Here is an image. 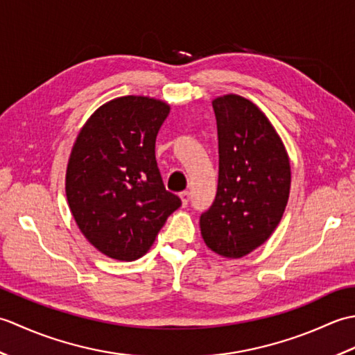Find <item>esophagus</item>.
<instances>
[{"label": "esophagus", "mask_w": 355, "mask_h": 355, "mask_svg": "<svg viewBox=\"0 0 355 355\" xmlns=\"http://www.w3.org/2000/svg\"><path fill=\"white\" fill-rule=\"evenodd\" d=\"M180 198H182V202H183V206L186 207L187 205H189V200H191V193L187 192V191H184V192H182L180 193Z\"/></svg>", "instance_id": "34e87169"}]
</instances>
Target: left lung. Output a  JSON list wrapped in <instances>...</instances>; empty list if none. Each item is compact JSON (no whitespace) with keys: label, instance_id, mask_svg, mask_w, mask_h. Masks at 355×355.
<instances>
[{"label":"left lung","instance_id":"left-lung-1","mask_svg":"<svg viewBox=\"0 0 355 355\" xmlns=\"http://www.w3.org/2000/svg\"><path fill=\"white\" fill-rule=\"evenodd\" d=\"M218 128V189L200 216L206 245L243 258L266 243L288 202L291 171L284 143L266 114L236 94L212 102Z\"/></svg>","mask_w":355,"mask_h":355}]
</instances>
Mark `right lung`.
Returning a JSON list of instances; mask_svg holds the SVG:
<instances>
[{
  "instance_id": "add662e5",
  "label": "right lung",
  "mask_w": 355,
  "mask_h": 355,
  "mask_svg": "<svg viewBox=\"0 0 355 355\" xmlns=\"http://www.w3.org/2000/svg\"><path fill=\"white\" fill-rule=\"evenodd\" d=\"M169 110L145 96L117 97L94 111L74 141L67 200L80 232L108 258H141L182 206L166 191L155 160V139Z\"/></svg>"
}]
</instances>
